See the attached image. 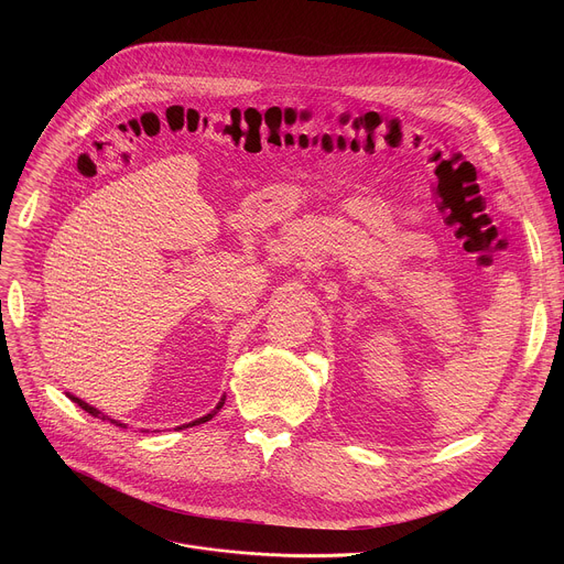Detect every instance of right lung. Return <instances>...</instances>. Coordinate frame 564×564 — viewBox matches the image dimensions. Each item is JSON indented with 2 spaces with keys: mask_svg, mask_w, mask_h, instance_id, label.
Segmentation results:
<instances>
[{
  "mask_svg": "<svg viewBox=\"0 0 564 564\" xmlns=\"http://www.w3.org/2000/svg\"><path fill=\"white\" fill-rule=\"evenodd\" d=\"M68 394V392H66ZM68 399L70 401H75V404L79 406V409H83V411H87L89 415H94V417H98V420H102V422H111V424H116V426H120V429H127L124 424H120L118 420H111L109 415H105L102 411H98V409H94V406H89L87 404V401H83V399H79V397H75V394H68ZM223 404H225V394L220 397V401H218V404H216V409L209 413V415H205V417H200V420H194V422H189V424H183V426H178V429H189V426H198V424H203V422H209L220 409H223Z\"/></svg>",
  "mask_w": 564,
  "mask_h": 564,
  "instance_id": "right-lung-1",
  "label": "right lung"
}]
</instances>
